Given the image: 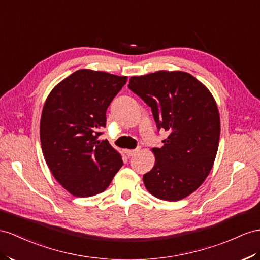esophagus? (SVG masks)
<instances>
[{
  "instance_id": "esophagus-1",
  "label": "esophagus",
  "mask_w": 260,
  "mask_h": 260,
  "mask_svg": "<svg viewBox=\"0 0 260 260\" xmlns=\"http://www.w3.org/2000/svg\"><path fill=\"white\" fill-rule=\"evenodd\" d=\"M138 151H139V149H126L125 152L128 157H133V156H135Z\"/></svg>"
}]
</instances>
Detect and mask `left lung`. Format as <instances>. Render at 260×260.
<instances>
[{
  "label": "left lung",
  "instance_id": "1",
  "mask_svg": "<svg viewBox=\"0 0 260 260\" xmlns=\"http://www.w3.org/2000/svg\"><path fill=\"white\" fill-rule=\"evenodd\" d=\"M128 88L150 108L158 128L169 133L156 161L145 174L146 189L165 201L190 196L209 176L219 142L221 121L215 99L184 71L160 70L132 77Z\"/></svg>",
  "mask_w": 260,
  "mask_h": 260
}]
</instances>
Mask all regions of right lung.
<instances>
[{"instance_id":"right-lung-1","label":"right lung","mask_w":260,"mask_h":260,"mask_svg":"<svg viewBox=\"0 0 260 260\" xmlns=\"http://www.w3.org/2000/svg\"><path fill=\"white\" fill-rule=\"evenodd\" d=\"M127 77L80 69L63 79L46 99L41 117L44 158L56 180L75 197L101 193L123 160L99 129L106 110Z\"/></svg>"}]
</instances>
